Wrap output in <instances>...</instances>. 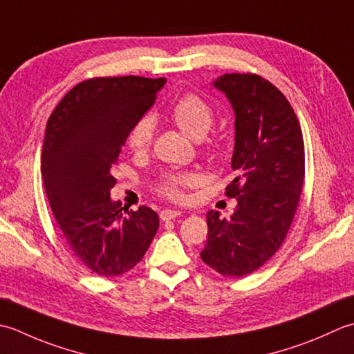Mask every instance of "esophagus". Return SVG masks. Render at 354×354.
Here are the masks:
<instances>
[{"instance_id":"obj_1","label":"esophagus","mask_w":354,"mask_h":354,"mask_svg":"<svg viewBox=\"0 0 354 354\" xmlns=\"http://www.w3.org/2000/svg\"><path fill=\"white\" fill-rule=\"evenodd\" d=\"M178 215H182V212L174 211V209H163V211L160 212V218L163 221H169V220H174L176 217H178Z\"/></svg>"}]
</instances>
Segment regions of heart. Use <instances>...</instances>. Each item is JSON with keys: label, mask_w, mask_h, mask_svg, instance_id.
Listing matches in <instances>:
<instances>
[{"label": "heart", "mask_w": 354, "mask_h": 354, "mask_svg": "<svg viewBox=\"0 0 354 354\" xmlns=\"http://www.w3.org/2000/svg\"><path fill=\"white\" fill-rule=\"evenodd\" d=\"M169 118L178 129L189 136L194 140L203 139L214 122V110L203 97L197 95H185L178 97L172 104L169 110ZM154 134V122L149 116H142L137 119L128 133V145L131 149H145ZM209 151H215L218 143L209 142ZM201 176L194 171H174L165 174L157 186L158 196L171 201H185L187 198V187L197 186L201 183Z\"/></svg>", "instance_id": "b5f03b06"}]
</instances>
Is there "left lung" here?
I'll return each mask as SVG.
<instances>
[{
  "mask_svg": "<svg viewBox=\"0 0 354 354\" xmlns=\"http://www.w3.org/2000/svg\"><path fill=\"white\" fill-rule=\"evenodd\" d=\"M235 113L232 169L226 196L230 218L209 211L201 259L225 277H246L283 244L304 185V140L292 105L275 85L254 73H227L214 82Z\"/></svg>",
  "mask_w": 354,
  "mask_h": 354,
  "instance_id": "8db88e82",
  "label": "left lung"
}]
</instances>
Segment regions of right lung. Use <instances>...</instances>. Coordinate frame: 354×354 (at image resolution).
Segmentation results:
<instances>
[{
  "instance_id": "right-lung-1",
  "label": "right lung",
  "mask_w": 354,
  "mask_h": 354,
  "mask_svg": "<svg viewBox=\"0 0 354 354\" xmlns=\"http://www.w3.org/2000/svg\"><path fill=\"white\" fill-rule=\"evenodd\" d=\"M165 77H93L73 86L50 114L41 172L71 254L99 277L131 270L148 250L158 215L148 206L122 214L110 197L113 165L129 128L156 102Z\"/></svg>"
}]
</instances>
